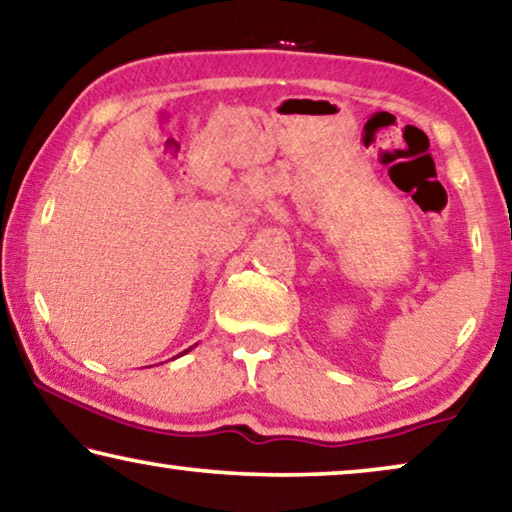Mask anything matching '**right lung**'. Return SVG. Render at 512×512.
<instances>
[{
	"label": "right lung",
	"mask_w": 512,
	"mask_h": 512,
	"mask_svg": "<svg viewBox=\"0 0 512 512\" xmlns=\"http://www.w3.org/2000/svg\"><path fill=\"white\" fill-rule=\"evenodd\" d=\"M190 349H193V347H190ZM190 349H186V352H190ZM186 352H183V354H186Z\"/></svg>",
	"instance_id": "right-lung-1"
}]
</instances>
